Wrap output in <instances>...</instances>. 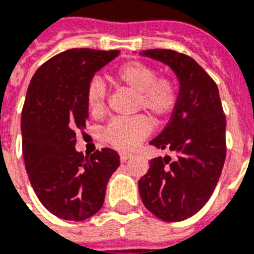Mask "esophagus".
<instances>
[{
	"mask_svg": "<svg viewBox=\"0 0 254 254\" xmlns=\"http://www.w3.org/2000/svg\"><path fill=\"white\" fill-rule=\"evenodd\" d=\"M131 156H133L131 153H121V154H120V160H121L123 162H125L127 160H129Z\"/></svg>",
	"mask_w": 254,
	"mask_h": 254,
	"instance_id": "esophagus-1",
	"label": "esophagus"
}]
</instances>
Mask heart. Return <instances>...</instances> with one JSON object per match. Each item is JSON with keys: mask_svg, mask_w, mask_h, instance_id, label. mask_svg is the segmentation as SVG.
I'll list each match as a JSON object with an SVG mask.
<instances>
[{"mask_svg": "<svg viewBox=\"0 0 254 254\" xmlns=\"http://www.w3.org/2000/svg\"><path fill=\"white\" fill-rule=\"evenodd\" d=\"M114 84L135 93V109H144L154 120L166 117L179 101V88L173 80L157 77L152 66L138 61L123 64L110 71ZM106 90L101 81L93 80L86 89V108L92 117L100 119L105 113ZM149 133V124L142 116L110 121L104 130L106 142L127 152L135 148Z\"/></svg>", "mask_w": 254, "mask_h": 254, "instance_id": "heart-1", "label": "heart"}]
</instances>
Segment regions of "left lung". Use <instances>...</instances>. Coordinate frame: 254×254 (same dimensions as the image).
Here are the masks:
<instances>
[{"label":"left lung","instance_id":"1","mask_svg":"<svg viewBox=\"0 0 254 254\" xmlns=\"http://www.w3.org/2000/svg\"><path fill=\"white\" fill-rule=\"evenodd\" d=\"M141 56L165 64L180 82L179 101L164 130L150 141L170 156L149 161L138 181L141 200L162 221H183L212 196L225 162L226 120L216 82L187 54L149 49Z\"/></svg>","mask_w":254,"mask_h":254}]
</instances>
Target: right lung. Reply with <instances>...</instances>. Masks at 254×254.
Instances as JSON below:
<instances>
[{
  "label": "right lung",
  "mask_w": 254,
  "mask_h": 254,
  "mask_svg": "<svg viewBox=\"0 0 254 254\" xmlns=\"http://www.w3.org/2000/svg\"><path fill=\"white\" fill-rule=\"evenodd\" d=\"M120 50L69 49L37 69L21 116L22 153L29 181L52 214L82 221L101 209L106 184L120 166L113 149L84 157L75 150V131L89 112L86 89L93 75Z\"/></svg>",
  "instance_id": "1"
}]
</instances>
